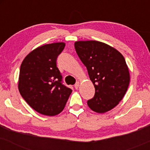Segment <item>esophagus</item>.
Segmentation results:
<instances>
[{
	"label": "esophagus",
	"mask_w": 150,
	"mask_h": 150,
	"mask_svg": "<svg viewBox=\"0 0 150 150\" xmlns=\"http://www.w3.org/2000/svg\"><path fill=\"white\" fill-rule=\"evenodd\" d=\"M79 85H80V83H79V82H77L76 83H75V85H74V87H75V89H78V87H79Z\"/></svg>",
	"instance_id": "34e87169"
}]
</instances>
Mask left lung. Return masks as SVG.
<instances>
[{
	"label": "left lung",
	"mask_w": 150,
	"mask_h": 150,
	"mask_svg": "<svg viewBox=\"0 0 150 150\" xmlns=\"http://www.w3.org/2000/svg\"><path fill=\"white\" fill-rule=\"evenodd\" d=\"M75 49L95 88L94 97L87 101L89 107L97 113L107 112L118 104L128 89L130 74L124 57L97 41L76 42Z\"/></svg>",
	"instance_id": "left-lung-1"
}]
</instances>
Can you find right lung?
<instances>
[{"label":"right lung","mask_w":150,"mask_h":150,"mask_svg":"<svg viewBox=\"0 0 150 150\" xmlns=\"http://www.w3.org/2000/svg\"><path fill=\"white\" fill-rule=\"evenodd\" d=\"M65 43L39 46L22 61L19 75L20 94L33 109L45 116L61 112L72 92L62 83V75L56 65Z\"/></svg>","instance_id":"add662e5"}]
</instances>
